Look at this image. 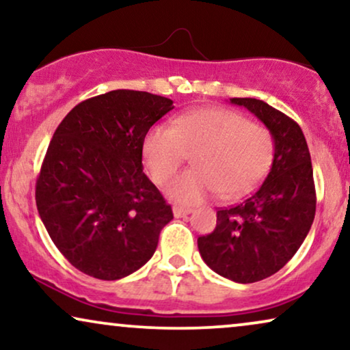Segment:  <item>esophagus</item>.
Wrapping results in <instances>:
<instances>
[{
	"label": "esophagus",
	"mask_w": 350,
	"mask_h": 350,
	"mask_svg": "<svg viewBox=\"0 0 350 350\" xmlns=\"http://www.w3.org/2000/svg\"><path fill=\"white\" fill-rule=\"evenodd\" d=\"M193 212V210L191 208H185V207H178V205H175L174 207V215L176 218H185V217H188V215Z\"/></svg>",
	"instance_id": "34e87169"
}]
</instances>
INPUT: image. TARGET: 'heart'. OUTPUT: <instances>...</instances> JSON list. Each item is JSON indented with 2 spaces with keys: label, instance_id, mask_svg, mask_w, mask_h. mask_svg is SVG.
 <instances>
[{
  "label": "heart",
  "instance_id": "obj_1",
  "mask_svg": "<svg viewBox=\"0 0 350 350\" xmlns=\"http://www.w3.org/2000/svg\"><path fill=\"white\" fill-rule=\"evenodd\" d=\"M142 152L157 185H164L193 154V169L175 176L167 193L176 202L199 204L218 193L223 199L252 193L274 161V138L242 114L210 107L181 114L172 127H151Z\"/></svg>",
  "mask_w": 350,
  "mask_h": 350
}]
</instances>
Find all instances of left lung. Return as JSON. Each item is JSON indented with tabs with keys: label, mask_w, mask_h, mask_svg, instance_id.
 I'll use <instances>...</instances> for the list:
<instances>
[{
	"label": "left lung",
	"mask_w": 350,
	"mask_h": 350,
	"mask_svg": "<svg viewBox=\"0 0 350 350\" xmlns=\"http://www.w3.org/2000/svg\"><path fill=\"white\" fill-rule=\"evenodd\" d=\"M245 107L274 138V161L255 193L217 212L213 232L198 239L210 269L237 284H253L280 271L304 242L315 217L312 162L293 119L256 98H231Z\"/></svg>",
	"instance_id": "8db88e82"
}]
</instances>
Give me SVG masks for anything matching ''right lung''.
Wrapping results in <instances>:
<instances>
[{
  "mask_svg": "<svg viewBox=\"0 0 350 350\" xmlns=\"http://www.w3.org/2000/svg\"><path fill=\"white\" fill-rule=\"evenodd\" d=\"M170 98L118 89L76 105L59 124L36 180L52 242L84 274L122 279L154 255L174 218L143 174L142 142Z\"/></svg>",
  "mask_w": 350,
  "mask_h": 350,
  "instance_id": "obj_1",
  "label": "right lung"
}]
</instances>
